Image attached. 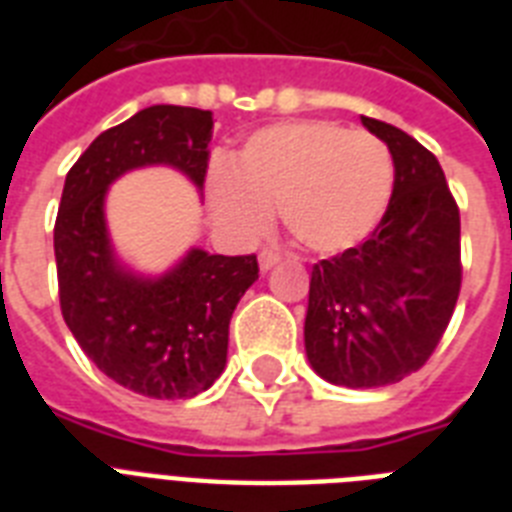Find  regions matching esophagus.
<instances>
[{"label":"esophagus","instance_id":"esophagus-1","mask_svg":"<svg viewBox=\"0 0 512 512\" xmlns=\"http://www.w3.org/2000/svg\"><path fill=\"white\" fill-rule=\"evenodd\" d=\"M257 263H260V271L268 273L273 265H279V255H276L273 249H263V252H260V257H257Z\"/></svg>","mask_w":512,"mask_h":512}]
</instances>
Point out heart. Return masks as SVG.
I'll list each match as a JSON object with an SVG mask.
<instances>
[{"label":"heart","instance_id":"b5f03b06","mask_svg":"<svg viewBox=\"0 0 512 512\" xmlns=\"http://www.w3.org/2000/svg\"><path fill=\"white\" fill-rule=\"evenodd\" d=\"M393 156L366 132L332 122H289L255 132L207 180L212 215L228 231L257 236L268 212L300 247L335 255L380 225L393 193Z\"/></svg>","mask_w":512,"mask_h":512}]
</instances>
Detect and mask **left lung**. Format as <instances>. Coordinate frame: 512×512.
Segmentation results:
<instances>
[{
    "label": "left lung",
    "instance_id": "left-lung-1",
    "mask_svg": "<svg viewBox=\"0 0 512 512\" xmlns=\"http://www.w3.org/2000/svg\"><path fill=\"white\" fill-rule=\"evenodd\" d=\"M393 156V193L372 236L313 265L305 356L342 388H382L417 372L460 297V209L428 148L361 116Z\"/></svg>",
    "mask_w": 512,
    "mask_h": 512
}]
</instances>
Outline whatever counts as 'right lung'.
Listing matches in <instances>:
<instances>
[{"instance_id":"right-lung-1","label":"right lung","mask_w":512,"mask_h":512,"mask_svg":"<svg viewBox=\"0 0 512 512\" xmlns=\"http://www.w3.org/2000/svg\"><path fill=\"white\" fill-rule=\"evenodd\" d=\"M212 111L148 106L100 132L68 170L58 220L60 311L79 348L122 388L148 398H193L228 358V324L257 281V257L191 247L159 276L116 255L106 223L108 188L143 167H170L201 193Z\"/></svg>"}]
</instances>
